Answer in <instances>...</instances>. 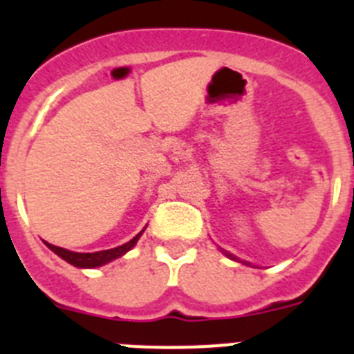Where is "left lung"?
<instances>
[{
    "mask_svg": "<svg viewBox=\"0 0 354 354\" xmlns=\"http://www.w3.org/2000/svg\"><path fill=\"white\" fill-rule=\"evenodd\" d=\"M227 255H228V257H232L234 261H236V257H234V255H230V253H227Z\"/></svg>",
    "mask_w": 354,
    "mask_h": 354,
    "instance_id": "obj_1",
    "label": "left lung"
}]
</instances>
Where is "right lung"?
I'll use <instances>...</instances> for the list:
<instances>
[{"mask_svg": "<svg viewBox=\"0 0 354 354\" xmlns=\"http://www.w3.org/2000/svg\"><path fill=\"white\" fill-rule=\"evenodd\" d=\"M142 232H140L136 237H133V239H131L129 243H126V245L117 246V248H111V250H102V252H93V253L71 252V250L60 248V246H55L51 245V243H46V245H48V248L53 250L58 257L67 261L68 264L76 266V268H97V266H102L109 261H115V259L122 257L126 252H129V250L136 245V241L140 239Z\"/></svg>", "mask_w": 354, "mask_h": 354, "instance_id": "right-lung-1", "label": "right lung"}]
</instances>
